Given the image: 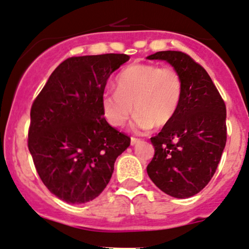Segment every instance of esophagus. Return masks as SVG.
Listing matches in <instances>:
<instances>
[{
	"label": "esophagus",
	"mask_w": 249,
	"mask_h": 249,
	"mask_svg": "<svg viewBox=\"0 0 249 249\" xmlns=\"http://www.w3.org/2000/svg\"><path fill=\"white\" fill-rule=\"evenodd\" d=\"M138 142H140V139H138V138H131V144H132V146H134V144H137Z\"/></svg>",
	"instance_id": "1"
}]
</instances>
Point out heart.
<instances>
[{"instance_id": "1", "label": "heart", "mask_w": 249, "mask_h": 249, "mask_svg": "<svg viewBox=\"0 0 249 249\" xmlns=\"http://www.w3.org/2000/svg\"><path fill=\"white\" fill-rule=\"evenodd\" d=\"M181 96L182 81L176 69L134 63L118 75L116 92L102 94V112L111 126L122 127L133 107L135 130L160 128L175 117Z\"/></svg>"}]
</instances>
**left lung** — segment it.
<instances>
[{
  "instance_id": "8db88e82",
  "label": "left lung",
  "mask_w": 249,
  "mask_h": 249,
  "mask_svg": "<svg viewBox=\"0 0 249 249\" xmlns=\"http://www.w3.org/2000/svg\"><path fill=\"white\" fill-rule=\"evenodd\" d=\"M171 64L182 81L180 105L172 121L150 138L155 154L147 166L152 181L165 194L187 199L207 186L226 143V108L207 71L181 52L148 56Z\"/></svg>"
}]
</instances>
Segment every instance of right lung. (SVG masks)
Wrapping results in <instances>:
<instances>
[{
	"label": "right lung",
	"mask_w": 249,
	"mask_h": 249,
	"mask_svg": "<svg viewBox=\"0 0 249 249\" xmlns=\"http://www.w3.org/2000/svg\"><path fill=\"white\" fill-rule=\"evenodd\" d=\"M125 54L71 57L49 77L31 108L28 150L46 187L68 203L99 196L130 137L103 117L101 97Z\"/></svg>",
	"instance_id": "add662e5"
}]
</instances>
